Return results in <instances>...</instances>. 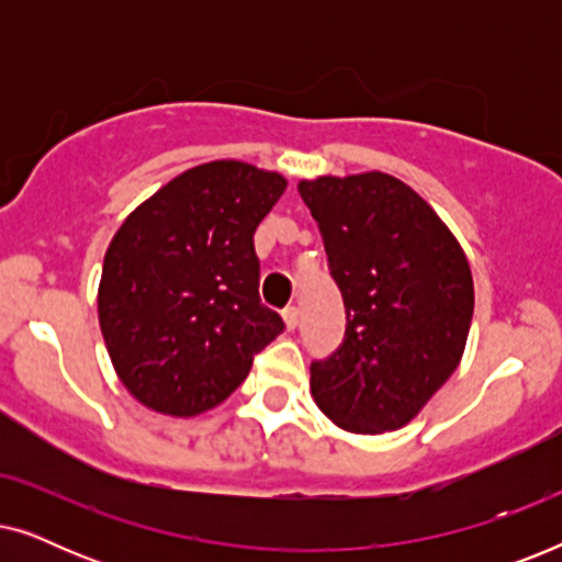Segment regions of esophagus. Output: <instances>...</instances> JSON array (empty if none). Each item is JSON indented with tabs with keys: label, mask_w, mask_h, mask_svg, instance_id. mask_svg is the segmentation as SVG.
<instances>
[{
	"label": "esophagus",
	"mask_w": 562,
	"mask_h": 562,
	"mask_svg": "<svg viewBox=\"0 0 562 562\" xmlns=\"http://www.w3.org/2000/svg\"><path fill=\"white\" fill-rule=\"evenodd\" d=\"M283 322H286L289 329L299 327V310H296V306H286V310H283Z\"/></svg>",
	"instance_id": "1"
}]
</instances>
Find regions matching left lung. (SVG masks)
<instances>
[{"label":"left lung","instance_id":"8db88e82","mask_svg":"<svg viewBox=\"0 0 562 562\" xmlns=\"http://www.w3.org/2000/svg\"><path fill=\"white\" fill-rule=\"evenodd\" d=\"M317 220L345 337L312 360V396L337 427L398 429L437 394L463 356L473 317L465 252L432 206L389 173L299 183Z\"/></svg>","mask_w":562,"mask_h":562}]
</instances>
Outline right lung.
<instances>
[{
	"instance_id": "obj_1",
	"label": "right lung",
	"mask_w": 562,
	"mask_h": 562,
	"mask_svg": "<svg viewBox=\"0 0 562 562\" xmlns=\"http://www.w3.org/2000/svg\"><path fill=\"white\" fill-rule=\"evenodd\" d=\"M286 189L240 160L189 168L114 235L99 325L120 381L150 409L194 417L225 402L283 333L260 304L252 235Z\"/></svg>"
}]
</instances>
